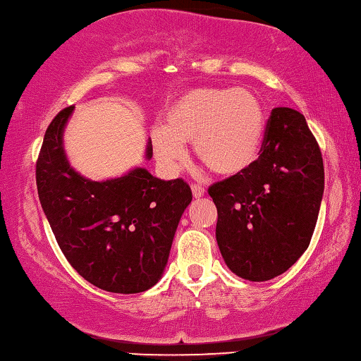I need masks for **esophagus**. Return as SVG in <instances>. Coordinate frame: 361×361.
Here are the masks:
<instances>
[{
  "instance_id": "obj_1",
  "label": "esophagus",
  "mask_w": 361,
  "mask_h": 361,
  "mask_svg": "<svg viewBox=\"0 0 361 361\" xmlns=\"http://www.w3.org/2000/svg\"><path fill=\"white\" fill-rule=\"evenodd\" d=\"M191 191H192V196L196 197V199H201V197L205 196V190H204L202 186H199V185H192L191 186Z\"/></svg>"
}]
</instances>
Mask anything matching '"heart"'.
<instances>
[{"mask_svg":"<svg viewBox=\"0 0 361 361\" xmlns=\"http://www.w3.org/2000/svg\"><path fill=\"white\" fill-rule=\"evenodd\" d=\"M265 109L247 88H192L165 107L162 128L151 133L152 149L165 170L185 162V145L219 176L243 173L260 156Z\"/></svg>","mask_w":361,"mask_h":361,"instance_id":"obj_1","label":"heart"}]
</instances>
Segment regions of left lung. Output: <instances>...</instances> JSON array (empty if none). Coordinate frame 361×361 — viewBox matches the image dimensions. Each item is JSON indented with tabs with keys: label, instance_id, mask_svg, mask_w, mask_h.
Returning <instances> with one entry per match:
<instances>
[{
	"label": "left lung",
	"instance_id": "1",
	"mask_svg": "<svg viewBox=\"0 0 361 361\" xmlns=\"http://www.w3.org/2000/svg\"><path fill=\"white\" fill-rule=\"evenodd\" d=\"M323 191L322 151L305 117L289 107L273 109L259 159L209 188L228 268L249 281L289 270L310 244Z\"/></svg>",
	"mask_w": 361,
	"mask_h": 361
}]
</instances>
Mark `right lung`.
<instances>
[{"label":"right lung","instance_id":"right-lung-1","mask_svg":"<svg viewBox=\"0 0 361 361\" xmlns=\"http://www.w3.org/2000/svg\"><path fill=\"white\" fill-rule=\"evenodd\" d=\"M73 106L53 118L37 160V188L56 241L80 276L107 293L152 288L167 265L192 192L181 178L164 181L142 167L93 181L68 164L64 128ZM152 157L151 140L146 159Z\"/></svg>","mask_w":361,"mask_h":361}]
</instances>
